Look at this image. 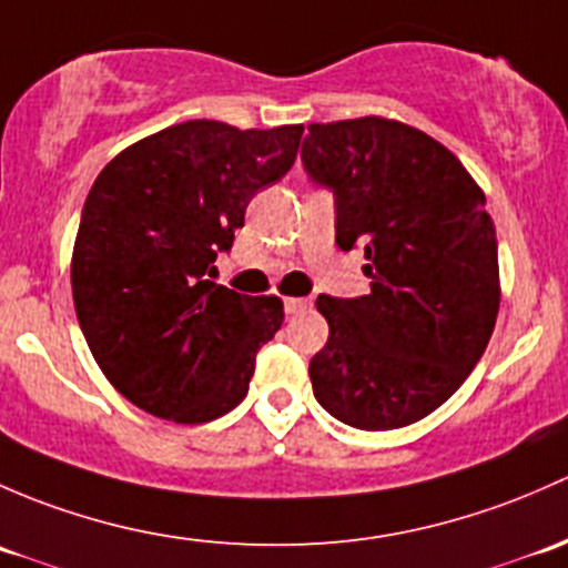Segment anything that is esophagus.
<instances>
[{"label": "esophagus", "instance_id": "esophagus-1", "mask_svg": "<svg viewBox=\"0 0 568 568\" xmlns=\"http://www.w3.org/2000/svg\"><path fill=\"white\" fill-rule=\"evenodd\" d=\"M308 306H312V301H308V297H284L286 314H301V312H306Z\"/></svg>", "mask_w": 568, "mask_h": 568}]
</instances>
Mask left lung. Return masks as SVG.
<instances>
[{"label": "left lung", "instance_id": "left-lung-1", "mask_svg": "<svg viewBox=\"0 0 568 568\" xmlns=\"http://www.w3.org/2000/svg\"><path fill=\"white\" fill-rule=\"evenodd\" d=\"M303 169L336 202V243L364 248L372 292L320 295L327 342L308 364L333 418L399 429L443 405L487 349L500 306L487 199L459 158L383 116L308 125Z\"/></svg>", "mask_w": 568, "mask_h": 568}]
</instances>
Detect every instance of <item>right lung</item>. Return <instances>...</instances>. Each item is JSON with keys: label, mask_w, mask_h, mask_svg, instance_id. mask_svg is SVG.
Instances as JSON below:
<instances>
[{"label": "right lung", "mask_w": 568, "mask_h": 568, "mask_svg": "<svg viewBox=\"0 0 568 568\" xmlns=\"http://www.w3.org/2000/svg\"><path fill=\"white\" fill-rule=\"evenodd\" d=\"M301 136L303 125L180 122L122 150L92 183L70 262L75 317L109 383L144 413L207 424L248 394L284 303L210 276Z\"/></svg>", "instance_id": "1"}]
</instances>
